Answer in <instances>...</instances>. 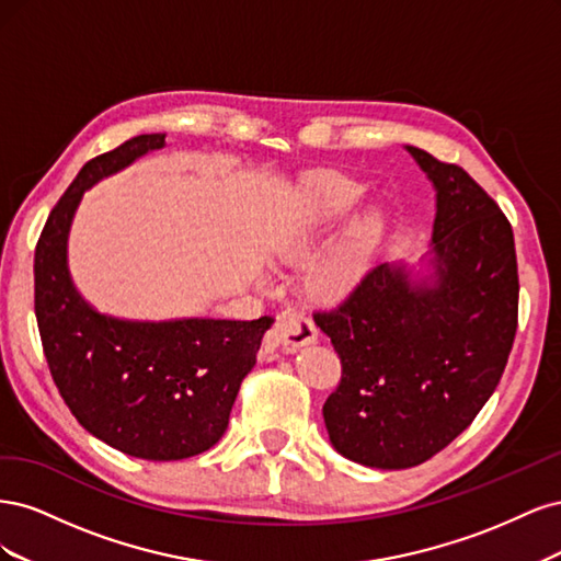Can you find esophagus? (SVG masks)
Masks as SVG:
<instances>
[{
    "label": "esophagus",
    "mask_w": 561,
    "mask_h": 561,
    "mask_svg": "<svg viewBox=\"0 0 561 561\" xmlns=\"http://www.w3.org/2000/svg\"><path fill=\"white\" fill-rule=\"evenodd\" d=\"M316 339H318L316 322L295 309L280 311L274 328H271V332L266 334V342L271 346H293V348L313 344Z\"/></svg>",
    "instance_id": "1"
}]
</instances>
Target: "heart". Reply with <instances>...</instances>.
<instances>
[{
	"label": "heart",
	"instance_id": "1",
	"mask_svg": "<svg viewBox=\"0 0 561 561\" xmlns=\"http://www.w3.org/2000/svg\"><path fill=\"white\" fill-rule=\"evenodd\" d=\"M365 186L336 171H316L304 178L285 217L283 243L304 252L320 243L358 206ZM381 231L379 210H363L351 219L342 236L311 266V287L322 297H342L358 283L371 260Z\"/></svg>",
	"mask_w": 561,
	"mask_h": 561
}]
</instances>
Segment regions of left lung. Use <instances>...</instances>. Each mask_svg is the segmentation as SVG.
Listing matches in <instances>:
<instances>
[{
  "label": "left lung",
  "mask_w": 561,
  "mask_h": 561,
  "mask_svg": "<svg viewBox=\"0 0 561 561\" xmlns=\"http://www.w3.org/2000/svg\"><path fill=\"white\" fill-rule=\"evenodd\" d=\"M437 190L435 285L375 266L316 311L342 360L322 404L334 449L381 470L414 468L461 435L494 393L517 332L513 227L461 165L407 147Z\"/></svg>",
  "instance_id": "1"
}]
</instances>
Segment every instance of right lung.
Listing matches in <instances>:
<instances>
[{"label":"right lung","mask_w":561,"mask_h":561,"mask_svg":"<svg viewBox=\"0 0 561 561\" xmlns=\"http://www.w3.org/2000/svg\"><path fill=\"white\" fill-rule=\"evenodd\" d=\"M163 142L165 133L138 135L91 159L48 213L35 250L37 325L65 404L91 435L147 461H178L217 445L274 325V316L126 322L95 313L75 293L65 252L83 190Z\"/></svg>","instance_id":"obj_1"}]
</instances>
